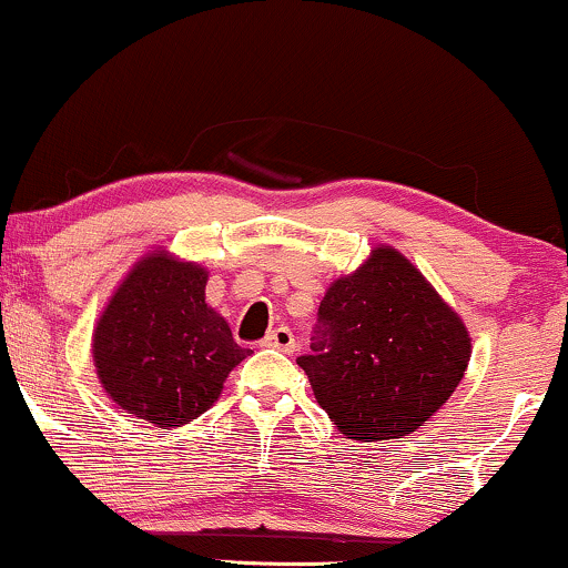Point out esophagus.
Instances as JSON below:
<instances>
[{
  "label": "esophagus",
  "instance_id": "obj_1",
  "mask_svg": "<svg viewBox=\"0 0 568 568\" xmlns=\"http://www.w3.org/2000/svg\"><path fill=\"white\" fill-rule=\"evenodd\" d=\"M262 346H266V349H280L285 354H293L296 352V336L291 333V327H275V331L266 333Z\"/></svg>",
  "mask_w": 568,
  "mask_h": 568
}]
</instances>
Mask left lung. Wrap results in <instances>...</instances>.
<instances>
[{
	"instance_id": "8db88e82",
	"label": "left lung",
	"mask_w": 568,
	"mask_h": 568,
	"mask_svg": "<svg viewBox=\"0 0 568 568\" xmlns=\"http://www.w3.org/2000/svg\"><path fill=\"white\" fill-rule=\"evenodd\" d=\"M312 354L298 357L314 399L346 439H402L463 381L470 338L434 285L392 245L331 283Z\"/></svg>"
}]
</instances>
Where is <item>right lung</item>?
<instances>
[{
    "label": "right lung",
    "mask_w": 568,
    "mask_h": 568,
    "mask_svg": "<svg viewBox=\"0 0 568 568\" xmlns=\"http://www.w3.org/2000/svg\"><path fill=\"white\" fill-rule=\"evenodd\" d=\"M209 272L166 251L142 256L102 310L92 357L108 396L159 428L214 405L248 349L206 304Z\"/></svg>",
    "instance_id": "right-lung-1"
}]
</instances>
